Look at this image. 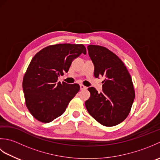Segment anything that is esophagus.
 Segmentation results:
<instances>
[{
	"label": "esophagus",
	"mask_w": 160,
	"mask_h": 160,
	"mask_svg": "<svg viewBox=\"0 0 160 160\" xmlns=\"http://www.w3.org/2000/svg\"><path fill=\"white\" fill-rule=\"evenodd\" d=\"M80 90H85V89H87V87H85L84 85H83V84H80Z\"/></svg>",
	"instance_id": "obj_1"
}]
</instances>
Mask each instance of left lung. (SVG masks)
<instances>
[{
    "instance_id": "1",
    "label": "left lung",
    "mask_w": 160,
    "mask_h": 160,
    "mask_svg": "<svg viewBox=\"0 0 160 160\" xmlns=\"http://www.w3.org/2000/svg\"><path fill=\"white\" fill-rule=\"evenodd\" d=\"M89 55L94 64V76L104 77L102 92L89 87L91 96L85 102L87 111L105 127L123 122L130 113L135 96L131 75L119 58L102 46L90 45Z\"/></svg>"
}]
</instances>
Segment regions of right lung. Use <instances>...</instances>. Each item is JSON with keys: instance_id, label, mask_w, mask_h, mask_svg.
I'll return each mask as SVG.
<instances>
[{"instance_id": "add662e5", "label": "right lung", "mask_w": 160, "mask_h": 160, "mask_svg": "<svg viewBox=\"0 0 160 160\" xmlns=\"http://www.w3.org/2000/svg\"><path fill=\"white\" fill-rule=\"evenodd\" d=\"M82 53H87L83 45L65 43L47 46L33 56L23 77L22 89L26 106L37 120L49 123L60 116L79 91L78 84L57 81Z\"/></svg>"}]
</instances>
